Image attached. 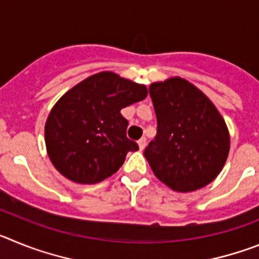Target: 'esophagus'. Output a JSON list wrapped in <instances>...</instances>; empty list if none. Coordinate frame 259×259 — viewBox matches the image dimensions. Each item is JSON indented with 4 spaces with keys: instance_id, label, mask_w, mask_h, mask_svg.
<instances>
[{
    "instance_id": "34e87169",
    "label": "esophagus",
    "mask_w": 259,
    "mask_h": 259,
    "mask_svg": "<svg viewBox=\"0 0 259 259\" xmlns=\"http://www.w3.org/2000/svg\"><path fill=\"white\" fill-rule=\"evenodd\" d=\"M137 144H139V149L143 150L144 148L146 146V139H145V137H141L140 140L137 141Z\"/></svg>"
}]
</instances>
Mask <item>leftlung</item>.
I'll return each mask as SVG.
<instances>
[{"instance_id":"1","label":"left lung","mask_w":259,"mask_h":259,"mask_svg":"<svg viewBox=\"0 0 259 259\" xmlns=\"http://www.w3.org/2000/svg\"><path fill=\"white\" fill-rule=\"evenodd\" d=\"M157 136L144 155L153 172L175 192H193L219 175L230 153L223 116L197 87L179 76L150 84Z\"/></svg>"}]
</instances>
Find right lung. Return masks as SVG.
Segmentation results:
<instances>
[{"mask_svg":"<svg viewBox=\"0 0 259 259\" xmlns=\"http://www.w3.org/2000/svg\"><path fill=\"white\" fill-rule=\"evenodd\" d=\"M148 96L144 84L102 71L67 91L50 110L45 145L53 166L68 180L96 184L124 163L128 152L139 149L125 135L123 107Z\"/></svg>","mask_w":259,"mask_h":259,"instance_id":"1","label":"right lung"}]
</instances>
